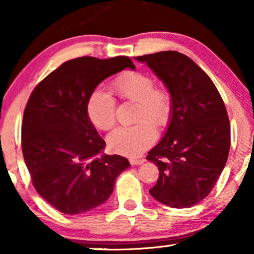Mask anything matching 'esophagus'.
<instances>
[{
	"label": "esophagus",
	"instance_id": "esophagus-1",
	"mask_svg": "<svg viewBox=\"0 0 254 254\" xmlns=\"http://www.w3.org/2000/svg\"><path fill=\"white\" fill-rule=\"evenodd\" d=\"M144 162H145L144 158H131V159H129V163L131 165H140Z\"/></svg>",
	"mask_w": 254,
	"mask_h": 254
}]
</instances>
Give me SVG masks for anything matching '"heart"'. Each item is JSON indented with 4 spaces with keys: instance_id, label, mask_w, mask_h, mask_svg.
<instances>
[{
    "instance_id": "1",
    "label": "heart",
    "mask_w": 254,
    "mask_h": 254,
    "mask_svg": "<svg viewBox=\"0 0 254 254\" xmlns=\"http://www.w3.org/2000/svg\"><path fill=\"white\" fill-rule=\"evenodd\" d=\"M112 89L124 102L136 103L134 120L136 125L119 127L109 135L107 142L113 152L136 157L154 143L157 128L166 126L173 112V98L165 86H156L154 77L138 70L118 75ZM116 100L105 90L96 89L86 103V114L97 129L109 130L116 124Z\"/></svg>"
}]
</instances>
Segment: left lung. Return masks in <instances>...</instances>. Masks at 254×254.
Segmentation results:
<instances>
[{
	"label": "left lung",
	"mask_w": 254,
	"mask_h": 254,
	"mask_svg": "<svg viewBox=\"0 0 254 254\" xmlns=\"http://www.w3.org/2000/svg\"><path fill=\"white\" fill-rule=\"evenodd\" d=\"M165 83L173 98L168 130L147 159L159 177L149 193L173 208H190L209 195L230 150V123L209 76L176 51L137 57Z\"/></svg>",
	"instance_id": "obj_1"
}]
</instances>
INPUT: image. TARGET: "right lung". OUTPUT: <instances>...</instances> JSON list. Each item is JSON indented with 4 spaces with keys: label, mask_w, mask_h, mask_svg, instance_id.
<instances>
[{
    "label": "right lung",
    "mask_w": 254,
    "mask_h": 254,
    "mask_svg": "<svg viewBox=\"0 0 254 254\" xmlns=\"http://www.w3.org/2000/svg\"><path fill=\"white\" fill-rule=\"evenodd\" d=\"M128 57L65 61L33 89L24 110L22 151L33 187L64 214L85 213L111 196L114 182L129 168L119 155H97L105 147L86 114L100 82L125 68Z\"/></svg>",
    "instance_id": "add662e5"
}]
</instances>
